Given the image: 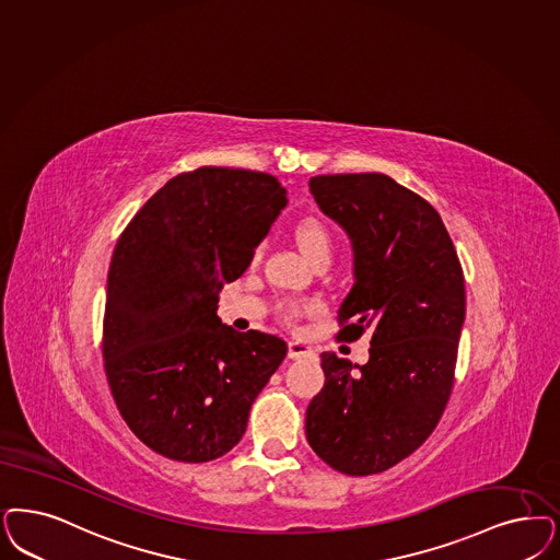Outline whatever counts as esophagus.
<instances>
[{"label": "esophagus", "mask_w": 560, "mask_h": 560, "mask_svg": "<svg viewBox=\"0 0 560 560\" xmlns=\"http://www.w3.org/2000/svg\"><path fill=\"white\" fill-rule=\"evenodd\" d=\"M314 351L306 343H302V341H290V346H288V355H290V360H302V358H310Z\"/></svg>", "instance_id": "1"}]
</instances>
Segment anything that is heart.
Returning <instances> with one entry per match:
<instances>
[{
    "mask_svg": "<svg viewBox=\"0 0 560 560\" xmlns=\"http://www.w3.org/2000/svg\"><path fill=\"white\" fill-rule=\"evenodd\" d=\"M295 240H298V248L304 254V258L308 262L318 258V256H330V250H332L330 232H328L327 225L318 219L302 221L295 230ZM258 254H260V250H258ZM293 314H298V308H293Z\"/></svg>",
    "mask_w": 560,
    "mask_h": 560,
    "instance_id": "obj_1",
    "label": "heart"
}]
</instances>
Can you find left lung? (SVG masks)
I'll use <instances>...</instances> for the list:
<instances>
[{"label": "left lung", "instance_id": "1", "mask_svg": "<svg viewBox=\"0 0 560 560\" xmlns=\"http://www.w3.org/2000/svg\"><path fill=\"white\" fill-rule=\"evenodd\" d=\"M310 192L353 250L339 335L372 339L364 366L320 355L306 439L332 469L370 476L411 455L443 416L465 320L462 265L441 214L388 175H316Z\"/></svg>", "mask_w": 560, "mask_h": 560}]
</instances>
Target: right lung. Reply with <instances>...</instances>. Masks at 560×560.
Returning a JSON list of instances; mask_svg holds the SVG:
<instances>
[{
    "label": "right lung",
    "instance_id": "right-lung-1",
    "mask_svg": "<svg viewBox=\"0 0 560 560\" xmlns=\"http://www.w3.org/2000/svg\"><path fill=\"white\" fill-rule=\"evenodd\" d=\"M288 207L269 174L200 167L170 179L117 240L103 360L126 424L159 455L212 462L246 432L254 399L288 353L269 332L217 316Z\"/></svg>",
    "mask_w": 560,
    "mask_h": 560
}]
</instances>
